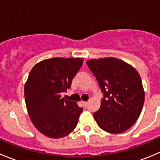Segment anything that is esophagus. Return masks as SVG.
Wrapping results in <instances>:
<instances>
[{
  "mask_svg": "<svg viewBox=\"0 0 160 160\" xmlns=\"http://www.w3.org/2000/svg\"><path fill=\"white\" fill-rule=\"evenodd\" d=\"M81 104H83V105L84 106V107H87V105H88V102H87V101H81Z\"/></svg>",
  "mask_w": 160,
  "mask_h": 160,
  "instance_id": "obj_1",
  "label": "esophagus"
}]
</instances>
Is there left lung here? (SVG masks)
<instances>
[{"label": "left lung", "instance_id": "obj_1", "mask_svg": "<svg viewBox=\"0 0 160 160\" xmlns=\"http://www.w3.org/2000/svg\"><path fill=\"white\" fill-rule=\"evenodd\" d=\"M87 64L104 96L99 111L93 114L98 126L108 133L125 132L135 123L144 104L139 74L130 64L114 57L91 59Z\"/></svg>", "mask_w": 160, "mask_h": 160}]
</instances>
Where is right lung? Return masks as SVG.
<instances>
[{"instance_id":"add662e5","label":"right lung","mask_w":160,"mask_h":160,"mask_svg":"<svg viewBox=\"0 0 160 160\" xmlns=\"http://www.w3.org/2000/svg\"><path fill=\"white\" fill-rule=\"evenodd\" d=\"M82 58L56 57L34 66L25 84L27 111L34 126L52 138H60L75 129L83 108L61 98L70 88Z\"/></svg>"}]
</instances>
